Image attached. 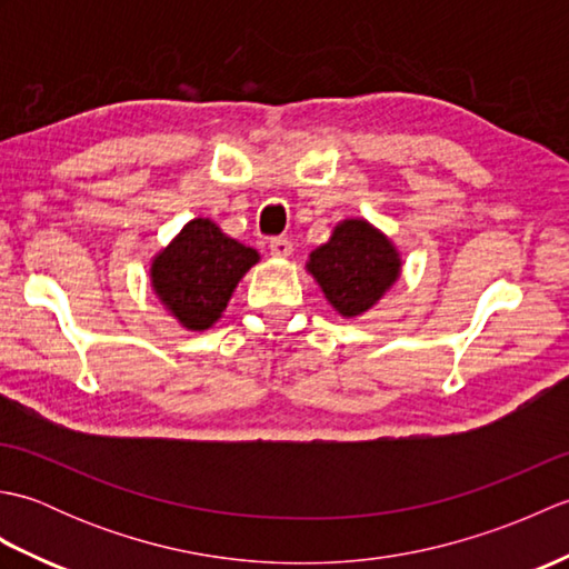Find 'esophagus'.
<instances>
[{"instance_id":"1","label":"esophagus","mask_w":569,"mask_h":569,"mask_svg":"<svg viewBox=\"0 0 569 569\" xmlns=\"http://www.w3.org/2000/svg\"><path fill=\"white\" fill-rule=\"evenodd\" d=\"M269 249H271L273 257L288 259V257H291V253H293V241L288 239V237H273V239L269 241Z\"/></svg>"}]
</instances>
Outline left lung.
I'll list each match as a JSON object with an SVG mask.
<instances>
[{"label":"left lung","instance_id":"obj_1","mask_svg":"<svg viewBox=\"0 0 569 569\" xmlns=\"http://www.w3.org/2000/svg\"><path fill=\"white\" fill-rule=\"evenodd\" d=\"M308 271L340 316L357 318L396 283L401 259L367 220H345L335 227L328 244L310 253Z\"/></svg>","mask_w":569,"mask_h":569}]
</instances>
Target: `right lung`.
Instances as JSON below:
<instances>
[{
    "mask_svg": "<svg viewBox=\"0 0 569 569\" xmlns=\"http://www.w3.org/2000/svg\"><path fill=\"white\" fill-rule=\"evenodd\" d=\"M257 261V249L198 217L153 259L151 286L183 328L208 330L220 320L239 278Z\"/></svg>",
    "mask_w": 569,
    "mask_h": 569,
    "instance_id": "add662e5",
    "label": "right lung"
}]
</instances>
